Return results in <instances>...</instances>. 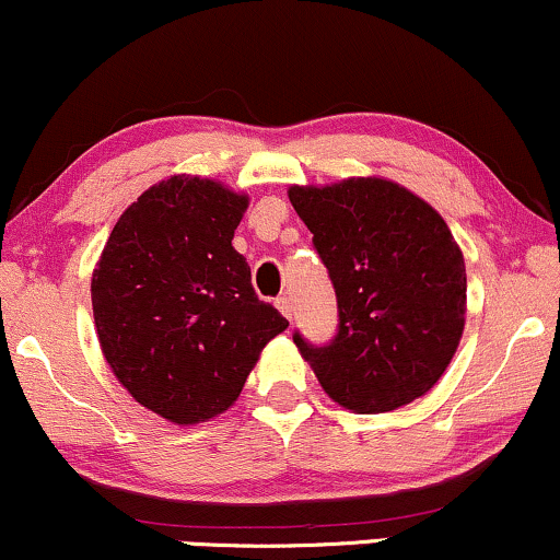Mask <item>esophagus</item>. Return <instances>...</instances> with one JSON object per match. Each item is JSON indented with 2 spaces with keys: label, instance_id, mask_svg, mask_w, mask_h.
Returning a JSON list of instances; mask_svg holds the SVG:
<instances>
[{
  "label": "esophagus",
  "instance_id": "obj_1",
  "mask_svg": "<svg viewBox=\"0 0 560 560\" xmlns=\"http://www.w3.org/2000/svg\"><path fill=\"white\" fill-rule=\"evenodd\" d=\"M275 306L280 308L285 319H293V303H291V299H288V295H280V299L275 301Z\"/></svg>",
  "mask_w": 560,
  "mask_h": 560
}]
</instances>
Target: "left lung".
Wrapping results in <instances>:
<instances>
[{
	"label": "left lung",
	"mask_w": 560,
	"mask_h": 560,
	"mask_svg": "<svg viewBox=\"0 0 560 560\" xmlns=\"http://www.w3.org/2000/svg\"><path fill=\"white\" fill-rule=\"evenodd\" d=\"M288 197L337 295L332 340L293 332L324 392L355 412L423 397L465 329V259L444 218L384 178L291 186Z\"/></svg>",
	"instance_id": "8db88e82"
}]
</instances>
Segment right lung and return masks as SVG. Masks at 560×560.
I'll use <instances>...</instances> for the list:
<instances>
[{
  "instance_id": "right-lung-1",
  "label": "right lung",
  "mask_w": 560,
  "mask_h": 560,
  "mask_svg": "<svg viewBox=\"0 0 560 560\" xmlns=\"http://www.w3.org/2000/svg\"><path fill=\"white\" fill-rule=\"evenodd\" d=\"M246 207L210 178L171 176L124 212L93 272L103 355L124 389L171 423L228 410L288 327L231 244Z\"/></svg>"
}]
</instances>
